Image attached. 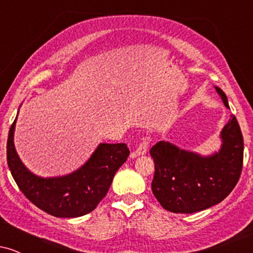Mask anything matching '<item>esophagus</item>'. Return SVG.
Returning a JSON list of instances; mask_svg holds the SVG:
<instances>
[{
	"label": "esophagus",
	"mask_w": 253,
	"mask_h": 253,
	"mask_svg": "<svg viewBox=\"0 0 253 253\" xmlns=\"http://www.w3.org/2000/svg\"><path fill=\"white\" fill-rule=\"evenodd\" d=\"M147 150H149V141H147V139L143 138L140 140V143L138 144V146H136L134 156H143L147 152Z\"/></svg>",
	"instance_id": "esophagus-1"
}]
</instances>
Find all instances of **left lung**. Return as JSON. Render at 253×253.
Masks as SVG:
<instances>
[{
    "label": "left lung",
    "instance_id": "1",
    "mask_svg": "<svg viewBox=\"0 0 253 253\" xmlns=\"http://www.w3.org/2000/svg\"><path fill=\"white\" fill-rule=\"evenodd\" d=\"M222 102L227 96L215 86ZM219 152L208 157L179 149L168 141L151 147L155 162L152 193L164 210L191 214L217 205L234 189L240 178L244 139L237 118L232 115L221 130Z\"/></svg>",
    "mask_w": 253,
    "mask_h": 253
}]
</instances>
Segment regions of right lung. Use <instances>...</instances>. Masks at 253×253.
<instances>
[{
  "label": "right lung",
  "mask_w": 253,
  "mask_h": 253,
  "mask_svg": "<svg viewBox=\"0 0 253 253\" xmlns=\"http://www.w3.org/2000/svg\"><path fill=\"white\" fill-rule=\"evenodd\" d=\"M11 124L7 141L8 167L19 189L38 208L56 217L85 215L106 196L115 172L127 161L126 144H100L82 168L62 177L42 178L28 171L14 147Z\"/></svg>",
  "instance_id": "1"
}]
</instances>
